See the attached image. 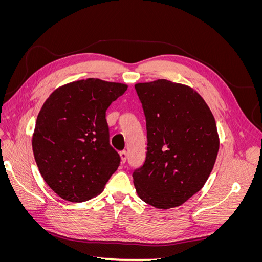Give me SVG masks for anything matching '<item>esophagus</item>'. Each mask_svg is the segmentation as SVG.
Returning <instances> with one entry per match:
<instances>
[{"label":"esophagus","mask_w":262,"mask_h":262,"mask_svg":"<svg viewBox=\"0 0 262 262\" xmlns=\"http://www.w3.org/2000/svg\"><path fill=\"white\" fill-rule=\"evenodd\" d=\"M120 157H121V162L122 163L126 162V157H128V153H126V150H121V152H120Z\"/></svg>","instance_id":"esophagus-1"}]
</instances>
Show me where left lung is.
Masks as SVG:
<instances>
[{"label":"left lung","instance_id":"left-lung-1","mask_svg":"<svg viewBox=\"0 0 262 262\" xmlns=\"http://www.w3.org/2000/svg\"><path fill=\"white\" fill-rule=\"evenodd\" d=\"M146 121L143 165L133 171L139 196L157 209L185 203L208 180L220 147L216 123L191 87L157 80L136 84Z\"/></svg>","mask_w":262,"mask_h":262}]
</instances>
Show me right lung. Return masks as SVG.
<instances>
[{
    "label": "right lung",
    "mask_w": 262,
    "mask_h": 262,
    "mask_svg": "<svg viewBox=\"0 0 262 262\" xmlns=\"http://www.w3.org/2000/svg\"><path fill=\"white\" fill-rule=\"evenodd\" d=\"M126 89L125 84L87 78L60 87L45 101L33 150L43 180L62 199H92L120 165L109 143L106 110Z\"/></svg>",
    "instance_id": "obj_1"
}]
</instances>
